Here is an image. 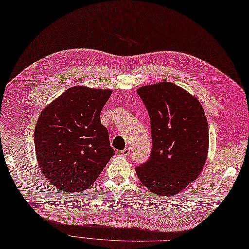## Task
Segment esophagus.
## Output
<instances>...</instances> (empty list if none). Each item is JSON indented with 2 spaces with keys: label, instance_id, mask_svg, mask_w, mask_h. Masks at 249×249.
I'll return each mask as SVG.
<instances>
[{
  "label": "esophagus",
  "instance_id": "34e87169",
  "mask_svg": "<svg viewBox=\"0 0 249 249\" xmlns=\"http://www.w3.org/2000/svg\"><path fill=\"white\" fill-rule=\"evenodd\" d=\"M118 155L119 156H123V157H126V156H129L130 155V149L129 148H125L122 151H119Z\"/></svg>",
  "mask_w": 249,
  "mask_h": 249
}]
</instances>
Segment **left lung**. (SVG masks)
Wrapping results in <instances>:
<instances>
[{
	"label": "left lung",
	"instance_id": "obj_1",
	"mask_svg": "<svg viewBox=\"0 0 249 249\" xmlns=\"http://www.w3.org/2000/svg\"><path fill=\"white\" fill-rule=\"evenodd\" d=\"M137 94L151 119L152 153L135 168L159 196L178 194L194 181L208 152V123L199 100L169 82L143 86Z\"/></svg>",
	"mask_w": 249,
	"mask_h": 249
}]
</instances>
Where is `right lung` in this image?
<instances>
[{
  "label": "right lung",
  "mask_w": 249,
  "mask_h": 249,
  "mask_svg": "<svg viewBox=\"0 0 249 249\" xmlns=\"http://www.w3.org/2000/svg\"><path fill=\"white\" fill-rule=\"evenodd\" d=\"M112 91L69 88L44 108L35 128V148L44 177L58 190L89 188L115 155L100 112Z\"/></svg>",
  "instance_id": "obj_1"
}]
</instances>
